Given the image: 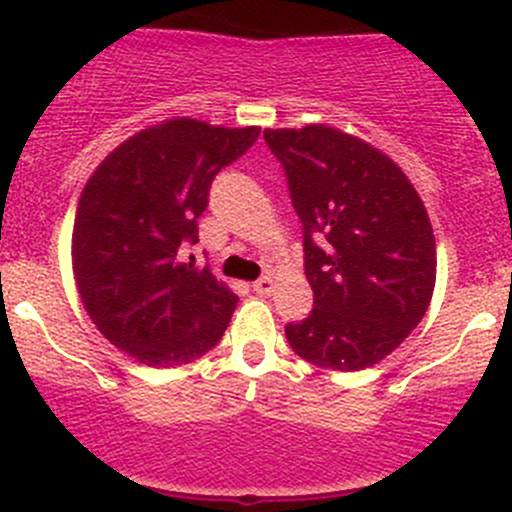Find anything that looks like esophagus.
<instances>
[{
    "label": "esophagus",
    "mask_w": 512,
    "mask_h": 512,
    "mask_svg": "<svg viewBox=\"0 0 512 512\" xmlns=\"http://www.w3.org/2000/svg\"><path fill=\"white\" fill-rule=\"evenodd\" d=\"M254 291L258 295H271L273 291H276V281H273L271 276H261L258 281H254Z\"/></svg>",
    "instance_id": "obj_1"
}]
</instances>
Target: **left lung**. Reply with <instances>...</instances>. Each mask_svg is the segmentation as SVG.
Segmentation results:
<instances>
[{
    "instance_id": "1",
    "label": "left lung",
    "mask_w": 512,
    "mask_h": 512,
    "mask_svg": "<svg viewBox=\"0 0 512 512\" xmlns=\"http://www.w3.org/2000/svg\"><path fill=\"white\" fill-rule=\"evenodd\" d=\"M263 138L286 170L315 298L308 318L286 325L288 345L325 370L377 365L419 325L434 293L424 202L387 155L328 125Z\"/></svg>"
}]
</instances>
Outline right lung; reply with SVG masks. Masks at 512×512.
<instances>
[{
    "label": "right lung",
    "instance_id": "add662e5",
    "mask_svg": "<svg viewBox=\"0 0 512 512\" xmlns=\"http://www.w3.org/2000/svg\"><path fill=\"white\" fill-rule=\"evenodd\" d=\"M258 133L165 120L115 147L88 179L71 239L78 295L100 333L142 365H187L224 335L239 298L182 251L199 241L217 172Z\"/></svg>",
    "mask_w": 512,
    "mask_h": 512
}]
</instances>
